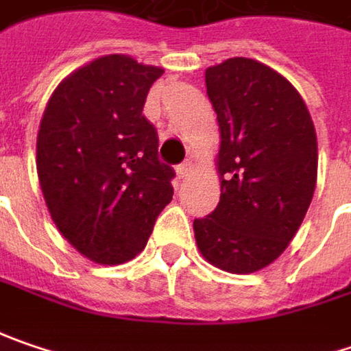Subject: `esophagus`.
I'll use <instances>...</instances> for the list:
<instances>
[{
  "label": "esophagus",
  "mask_w": 351,
  "mask_h": 351,
  "mask_svg": "<svg viewBox=\"0 0 351 351\" xmlns=\"http://www.w3.org/2000/svg\"><path fill=\"white\" fill-rule=\"evenodd\" d=\"M176 171H178V176H180V178L184 180V178H187V176H189V173L193 171V164H191L189 160H185L184 164H180V166L176 167Z\"/></svg>",
  "instance_id": "obj_1"
}]
</instances>
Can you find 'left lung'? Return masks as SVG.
Here are the masks:
<instances>
[{
  "label": "left lung",
  "instance_id": "1",
  "mask_svg": "<svg viewBox=\"0 0 351 351\" xmlns=\"http://www.w3.org/2000/svg\"><path fill=\"white\" fill-rule=\"evenodd\" d=\"M205 86L221 132V197L215 211L193 221L195 241L221 271H261L285 253L310 207L316 130L298 90L254 59L209 66Z\"/></svg>",
  "mask_w": 351,
  "mask_h": 351
}]
</instances>
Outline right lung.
Instances as JSON below:
<instances>
[{
    "label": "right lung",
    "instance_id": "add662e5",
    "mask_svg": "<svg viewBox=\"0 0 351 351\" xmlns=\"http://www.w3.org/2000/svg\"><path fill=\"white\" fill-rule=\"evenodd\" d=\"M164 69L106 55L55 88L37 134V176L61 235L98 265L144 251L171 202L176 171L158 158V132L142 114Z\"/></svg>",
    "mask_w": 351,
    "mask_h": 351
}]
</instances>
